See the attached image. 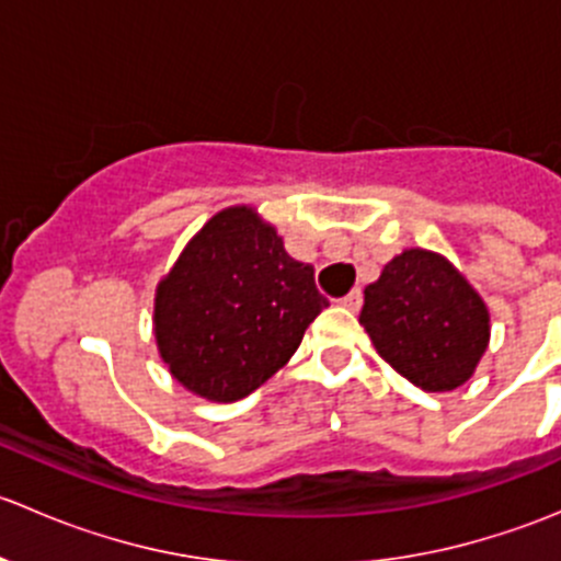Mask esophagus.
Returning a JSON list of instances; mask_svg holds the SVG:
<instances>
[{"instance_id": "obj_1", "label": "esophagus", "mask_w": 561, "mask_h": 561, "mask_svg": "<svg viewBox=\"0 0 561 561\" xmlns=\"http://www.w3.org/2000/svg\"><path fill=\"white\" fill-rule=\"evenodd\" d=\"M339 304H342L344 309H350V312H358L360 304H364V296H360V290H358V287H355V290H350L347 296H344Z\"/></svg>"}]
</instances>
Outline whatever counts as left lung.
Segmentation results:
<instances>
[{
    "label": "left lung",
    "instance_id": "left-lung-1",
    "mask_svg": "<svg viewBox=\"0 0 561 561\" xmlns=\"http://www.w3.org/2000/svg\"><path fill=\"white\" fill-rule=\"evenodd\" d=\"M364 296L360 325L380 358L426 393L463 386L489 350V307L445 254L404 249Z\"/></svg>",
    "mask_w": 561,
    "mask_h": 561
}]
</instances>
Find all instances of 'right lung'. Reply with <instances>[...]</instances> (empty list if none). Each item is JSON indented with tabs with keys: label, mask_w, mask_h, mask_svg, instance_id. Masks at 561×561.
Returning a JSON list of instances; mask_svg holds the SVG:
<instances>
[{
	"label": "right lung",
	"mask_w": 561,
	"mask_h": 561,
	"mask_svg": "<svg viewBox=\"0 0 561 561\" xmlns=\"http://www.w3.org/2000/svg\"><path fill=\"white\" fill-rule=\"evenodd\" d=\"M328 307L314 268L252 206L214 214L157 282L154 339L179 386L230 404L274 377Z\"/></svg>",
	"instance_id": "1"
}]
</instances>
